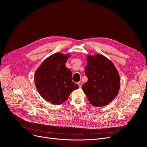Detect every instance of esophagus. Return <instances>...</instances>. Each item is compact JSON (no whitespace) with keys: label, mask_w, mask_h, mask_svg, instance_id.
Masks as SVG:
<instances>
[{"label":"esophagus","mask_w":147,"mask_h":147,"mask_svg":"<svg viewBox=\"0 0 147 147\" xmlns=\"http://www.w3.org/2000/svg\"><path fill=\"white\" fill-rule=\"evenodd\" d=\"M77 84H78V85L79 88H82V83L81 82H78L77 83Z\"/></svg>","instance_id":"obj_1"}]
</instances>
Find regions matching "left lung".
I'll return each mask as SVG.
<instances>
[{"label":"left lung","instance_id":"1","mask_svg":"<svg viewBox=\"0 0 147 147\" xmlns=\"http://www.w3.org/2000/svg\"><path fill=\"white\" fill-rule=\"evenodd\" d=\"M84 72L88 81L82 89L92 105L103 107L115 98L119 90L120 78L112 61L102 55H88Z\"/></svg>","mask_w":147,"mask_h":147}]
</instances>
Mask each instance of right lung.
Masks as SVG:
<instances>
[{"instance_id": "obj_1", "label": "right lung", "mask_w": 147, "mask_h": 147, "mask_svg": "<svg viewBox=\"0 0 147 147\" xmlns=\"http://www.w3.org/2000/svg\"><path fill=\"white\" fill-rule=\"evenodd\" d=\"M69 56L56 53L44 61L35 72V84L39 94L52 104H63L78 88L72 81L70 70L65 67Z\"/></svg>"}]
</instances>
